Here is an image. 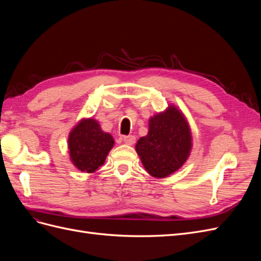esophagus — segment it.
Here are the masks:
<instances>
[{
	"label": "esophagus",
	"instance_id": "34e87169",
	"mask_svg": "<svg viewBox=\"0 0 261 261\" xmlns=\"http://www.w3.org/2000/svg\"><path fill=\"white\" fill-rule=\"evenodd\" d=\"M123 140H124V143L126 144V145H134L135 144V141H136V138H135V136H133V135H128V136H123Z\"/></svg>",
	"mask_w": 261,
	"mask_h": 261
}]
</instances>
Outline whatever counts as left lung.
I'll list each match as a JSON object with an SVG mask.
<instances>
[{"label": "left lung", "instance_id": "obj_1", "mask_svg": "<svg viewBox=\"0 0 261 261\" xmlns=\"http://www.w3.org/2000/svg\"><path fill=\"white\" fill-rule=\"evenodd\" d=\"M192 133L184 114L175 106L150 117L147 136L136 151L150 175L164 178L183 167L192 150Z\"/></svg>", "mask_w": 261, "mask_h": 261}]
</instances>
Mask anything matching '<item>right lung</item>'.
Masks as SVG:
<instances>
[{
    "label": "right lung",
    "instance_id": "obj_1",
    "mask_svg": "<svg viewBox=\"0 0 261 261\" xmlns=\"http://www.w3.org/2000/svg\"><path fill=\"white\" fill-rule=\"evenodd\" d=\"M113 146L111 134L102 130L98 121L92 117L78 122L68 136L70 161L86 173L96 172L105 163Z\"/></svg>",
    "mask_w": 261,
    "mask_h": 261
}]
</instances>
